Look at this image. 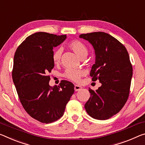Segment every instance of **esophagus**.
Here are the masks:
<instances>
[{
  "mask_svg": "<svg viewBox=\"0 0 145 145\" xmlns=\"http://www.w3.org/2000/svg\"><path fill=\"white\" fill-rule=\"evenodd\" d=\"M74 89L75 91H79V90H80V89H82V87L79 86V85H75Z\"/></svg>",
  "mask_w": 145,
  "mask_h": 145,
  "instance_id": "esophagus-1",
  "label": "esophagus"
}]
</instances>
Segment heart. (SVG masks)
Instances as JSON below:
<instances>
[{"label": "heart", "mask_w": 145, "mask_h": 145, "mask_svg": "<svg viewBox=\"0 0 145 145\" xmlns=\"http://www.w3.org/2000/svg\"><path fill=\"white\" fill-rule=\"evenodd\" d=\"M68 47L70 48L72 51L75 53L77 56L82 58L88 54V49L86 46L81 41L78 40H73L68 44ZM62 55V50L61 48H59L56 50H55L52 54V61L54 64H59L61 61ZM84 75V71L79 69H73L70 68L66 70L64 73V77L67 78L68 79H70L71 81L74 82H79L80 79L82 76Z\"/></svg>", "instance_id": "obj_1"}]
</instances>
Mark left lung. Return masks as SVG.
Here are the masks:
<instances>
[{
    "label": "left lung",
    "mask_w": 145,
    "mask_h": 145,
    "mask_svg": "<svg viewBox=\"0 0 145 145\" xmlns=\"http://www.w3.org/2000/svg\"><path fill=\"white\" fill-rule=\"evenodd\" d=\"M95 50V62L89 73L92 81L101 86L96 91L89 88L90 97L84 105L91 118L106 120L118 114L129 96L132 66L123 44L105 32L81 34Z\"/></svg>",
    "instance_id": "8db88e82"
}]
</instances>
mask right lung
<instances>
[{"mask_svg": "<svg viewBox=\"0 0 145 145\" xmlns=\"http://www.w3.org/2000/svg\"><path fill=\"white\" fill-rule=\"evenodd\" d=\"M66 39V35L37 32L20 44L13 59L12 78L20 101L31 118L43 123L60 119L74 93L71 82L49 84L48 74L54 67L53 48Z\"/></svg>", "mask_w": 145, "mask_h": 145, "instance_id": "1", "label": "right lung"}]
</instances>
